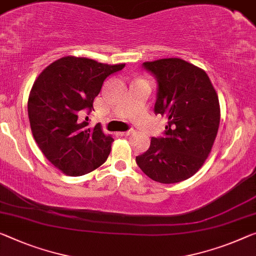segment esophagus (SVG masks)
I'll return each mask as SVG.
<instances>
[{"instance_id": "34e87169", "label": "esophagus", "mask_w": 256, "mask_h": 256, "mask_svg": "<svg viewBox=\"0 0 256 256\" xmlns=\"http://www.w3.org/2000/svg\"><path fill=\"white\" fill-rule=\"evenodd\" d=\"M132 132H134V129H129V130H127V132H120L118 134H119L120 136H129V135H132Z\"/></svg>"}]
</instances>
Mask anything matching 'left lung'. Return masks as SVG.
I'll use <instances>...</instances> for the list:
<instances>
[{"instance_id":"1","label":"left lung","mask_w":256,"mask_h":256,"mask_svg":"<svg viewBox=\"0 0 256 256\" xmlns=\"http://www.w3.org/2000/svg\"><path fill=\"white\" fill-rule=\"evenodd\" d=\"M154 74L158 94L156 114L166 116L164 136L151 138L150 148L136 156L151 180L178 183L194 176L210 156L221 111L218 92L205 70L180 58L143 62Z\"/></svg>"}]
</instances>
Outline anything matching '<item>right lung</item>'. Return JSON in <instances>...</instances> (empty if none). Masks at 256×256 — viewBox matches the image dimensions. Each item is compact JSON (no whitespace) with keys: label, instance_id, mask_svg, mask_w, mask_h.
<instances>
[{"label":"right lung","instance_id":"right-lung-1","mask_svg":"<svg viewBox=\"0 0 256 256\" xmlns=\"http://www.w3.org/2000/svg\"><path fill=\"white\" fill-rule=\"evenodd\" d=\"M124 64L108 65L84 57L66 56L42 70L28 97L32 134L43 154L70 176H82L103 164L113 140L88 116L106 78Z\"/></svg>","mask_w":256,"mask_h":256}]
</instances>
